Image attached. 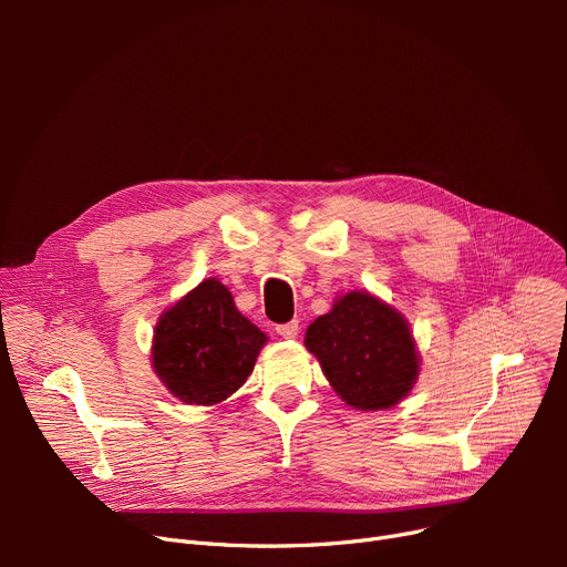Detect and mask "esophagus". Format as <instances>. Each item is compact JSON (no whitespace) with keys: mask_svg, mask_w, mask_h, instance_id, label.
Returning a JSON list of instances; mask_svg holds the SVG:
<instances>
[{"mask_svg":"<svg viewBox=\"0 0 567 567\" xmlns=\"http://www.w3.org/2000/svg\"><path fill=\"white\" fill-rule=\"evenodd\" d=\"M276 331H278V336H282L285 340H293V338H299V321H289V323H280Z\"/></svg>","mask_w":567,"mask_h":567,"instance_id":"34e87169","label":"esophagus"}]
</instances>
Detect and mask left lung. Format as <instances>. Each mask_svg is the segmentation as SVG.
Wrapping results in <instances>:
<instances>
[{
  "label": "left lung",
  "mask_w": 567,
  "mask_h": 567,
  "mask_svg": "<svg viewBox=\"0 0 567 567\" xmlns=\"http://www.w3.org/2000/svg\"><path fill=\"white\" fill-rule=\"evenodd\" d=\"M303 342L340 400L359 411L400 404L421 374L406 317L365 289L338 296L308 326Z\"/></svg>",
  "instance_id": "obj_1"
}]
</instances>
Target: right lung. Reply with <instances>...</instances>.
<instances>
[{"instance_id": "add662e5", "label": "right lung", "mask_w": 567, "mask_h": 567, "mask_svg": "<svg viewBox=\"0 0 567 567\" xmlns=\"http://www.w3.org/2000/svg\"><path fill=\"white\" fill-rule=\"evenodd\" d=\"M266 342L231 291L206 278L158 317L152 368L178 402L212 406L241 389Z\"/></svg>"}]
</instances>
